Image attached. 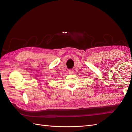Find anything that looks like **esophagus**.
Instances as JSON below:
<instances>
[{
	"label": "esophagus",
	"mask_w": 132,
	"mask_h": 132,
	"mask_svg": "<svg viewBox=\"0 0 132 132\" xmlns=\"http://www.w3.org/2000/svg\"><path fill=\"white\" fill-rule=\"evenodd\" d=\"M68 72H69V74H73L74 71L72 69H69V71H68Z\"/></svg>",
	"instance_id": "obj_1"
}]
</instances>
